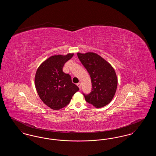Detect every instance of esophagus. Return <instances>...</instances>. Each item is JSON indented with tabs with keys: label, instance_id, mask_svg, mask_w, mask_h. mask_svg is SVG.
Returning <instances> with one entry per match:
<instances>
[{
	"label": "esophagus",
	"instance_id": "1",
	"mask_svg": "<svg viewBox=\"0 0 156 156\" xmlns=\"http://www.w3.org/2000/svg\"><path fill=\"white\" fill-rule=\"evenodd\" d=\"M76 85L78 87V88H80V89H81V83H76Z\"/></svg>",
	"mask_w": 156,
	"mask_h": 156
}]
</instances>
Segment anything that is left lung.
Masks as SVG:
<instances>
[{"instance_id": "8db88e82", "label": "left lung", "mask_w": 156, "mask_h": 156, "mask_svg": "<svg viewBox=\"0 0 156 156\" xmlns=\"http://www.w3.org/2000/svg\"><path fill=\"white\" fill-rule=\"evenodd\" d=\"M78 57L90 76L92 90L82 94L86 101L97 108L109 104L114 97L118 85L116 73L111 65L94 52L77 53Z\"/></svg>"}]
</instances>
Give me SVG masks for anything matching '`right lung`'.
<instances>
[{"mask_svg":"<svg viewBox=\"0 0 156 156\" xmlns=\"http://www.w3.org/2000/svg\"><path fill=\"white\" fill-rule=\"evenodd\" d=\"M53 55L38 68L35 76V85L38 95L47 106L59 110L68 105L79 88L72 82L71 77L63 72L64 64L73 57Z\"/></svg>","mask_w":156,"mask_h":156,"instance_id":"right-lung-1","label":"right lung"}]
</instances>
